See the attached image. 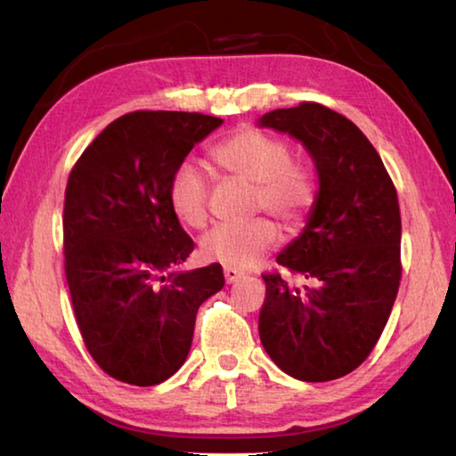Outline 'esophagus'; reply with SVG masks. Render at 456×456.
Returning a JSON list of instances; mask_svg holds the SVG:
<instances>
[{
  "label": "esophagus",
  "mask_w": 456,
  "mask_h": 456,
  "mask_svg": "<svg viewBox=\"0 0 456 456\" xmlns=\"http://www.w3.org/2000/svg\"><path fill=\"white\" fill-rule=\"evenodd\" d=\"M225 281L227 283H237L239 280H241V277H245V273L243 272H239V269H233V267H225Z\"/></svg>",
  "instance_id": "esophagus-1"
}]
</instances>
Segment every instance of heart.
I'll use <instances>...</instances> for the list:
<instances>
[{"instance_id":"obj_1","label":"heart","mask_w":456,"mask_h":456,"mask_svg":"<svg viewBox=\"0 0 456 456\" xmlns=\"http://www.w3.org/2000/svg\"><path fill=\"white\" fill-rule=\"evenodd\" d=\"M213 165L231 179L251 183L253 211H267L289 227L305 219L315 200V181L302 160L291 159L283 138L257 126H239L213 146ZM175 217L187 227H203L209 219V183L195 167L179 165L167 187ZM277 243V229L269 219L245 225H221L205 235L200 253L205 259L233 269H247Z\"/></svg>"}]
</instances>
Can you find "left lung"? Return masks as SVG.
Here are the masks:
<instances>
[{
	"label": "left lung",
	"mask_w": 456,
	"mask_h": 456,
	"mask_svg": "<svg viewBox=\"0 0 456 456\" xmlns=\"http://www.w3.org/2000/svg\"><path fill=\"white\" fill-rule=\"evenodd\" d=\"M261 126L302 141L320 176L310 223L275 259L305 285L264 273L261 344L297 380H336L370 356L395 305L403 277L396 187L364 133L328 106L280 108Z\"/></svg>",
	"instance_id": "8db88e82"
}]
</instances>
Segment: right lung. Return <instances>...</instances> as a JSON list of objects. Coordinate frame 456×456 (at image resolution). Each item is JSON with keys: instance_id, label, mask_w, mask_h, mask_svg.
I'll use <instances>...</instances> for the list:
<instances>
[{"instance_id": "right-lung-1", "label": "right lung", "mask_w": 456, "mask_h": 456, "mask_svg": "<svg viewBox=\"0 0 456 456\" xmlns=\"http://www.w3.org/2000/svg\"><path fill=\"white\" fill-rule=\"evenodd\" d=\"M200 112L136 110L76 160L64 199V269L84 346L114 380L154 386L187 360L219 264L179 272L195 243L168 205L173 171L221 125Z\"/></svg>"}]
</instances>
